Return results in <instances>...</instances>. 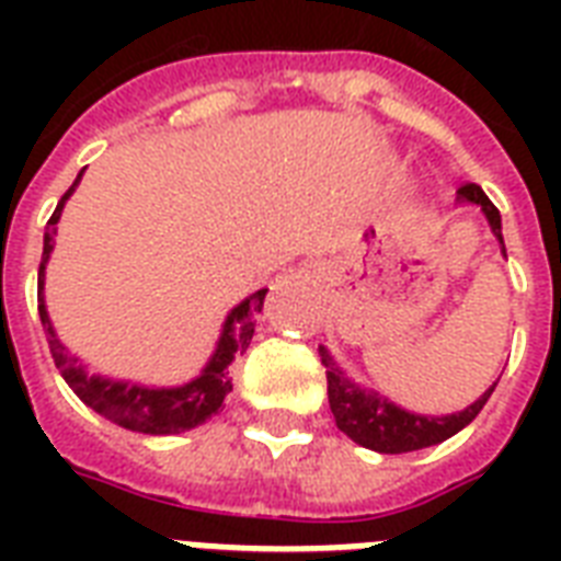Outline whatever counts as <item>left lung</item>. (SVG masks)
<instances>
[{
    "label": "left lung",
    "instance_id": "left-lung-1",
    "mask_svg": "<svg viewBox=\"0 0 561 561\" xmlns=\"http://www.w3.org/2000/svg\"><path fill=\"white\" fill-rule=\"evenodd\" d=\"M457 203L466 206H478L483 211V218L489 220L492 236L501 244V253L506 259L504 232H501V211L495 209V203L489 201L483 188L474 183L457 192ZM320 360L325 367V378H329V408L334 413V422L343 434L350 436L352 443L364 445L369 451L378 454H408L419 451V448H431V445L445 443L448 436L460 434L462 427L469 425L471 419L478 416L483 404L489 401L497 381L489 387L480 399H474L469 408L457 410V413H445V416H427V413H416L396 404L392 399L381 396L373 387H364L352 378L346 369L334 360V355L325 346H320Z\"/></svg>",
    "mask_w": 561,
    "mask_h": 561
}]
</instances>
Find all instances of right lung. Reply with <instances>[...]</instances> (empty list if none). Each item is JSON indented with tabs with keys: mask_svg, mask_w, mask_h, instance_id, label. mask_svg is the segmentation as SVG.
Masks as SVG:
<instances>
[{
	"mask_svg": "<svg viewBox=\"0 0 561 561\" xmlns=\"http://www.w3.org/2000/svg\"><path fill=\"white\" fill-rule=\"evenodd\" d=\"M75 178L69 192L60 197L55 215L48 218L46 236H43V262H39V276H37V302H39V320H43V332H46L48 350L55 358L57 369L64 375V381L75 390V396L92 408L99 416L110 419L113 425L136 431V434H151V436H171V434H186L192 427L203 425L206 419H211L220 410L224 399L232 392V375L229 367L241 352L250 346L255 332L253 317L262 314L264 297L267 288L253 290L250 297L238 302L220 323V334L215 341L209 360L203 364V369L194 375L192 381L178 383V387H153V383L130 381V378H110V375L92 373L60 337L57 329L48 317L46 306V267L51 259L57 241V220L64 215L66 201L72 197L78 183L83 178Z\"/></svg>",
	"mask_w": 561,
	"mask_h": 561,
	"instance_id": "obj_1",
	"label": "right lung"
}]
</instances>
